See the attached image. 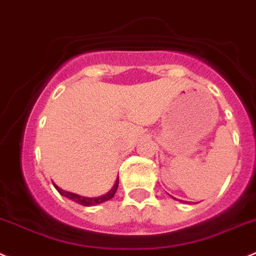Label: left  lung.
Listing matches in <instances>:
<instances>
[{"label":"left lung","instance_id":"obj_1","mask_svg":"<svg viewBox=\"0 0 256 256\" xmlns=\"http://www.w3.org/2000/svg\"><path fill=\"white\" fill-rule=\"evenodd\" d=\"M174 199H175V198H174Z\"/></svg>","mask_w":256,"mask_h":256}]
</instances>
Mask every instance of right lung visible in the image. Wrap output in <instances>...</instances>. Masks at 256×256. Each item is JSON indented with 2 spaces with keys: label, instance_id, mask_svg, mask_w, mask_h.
<instances>
[{
  "label": "right lung",
  "instance_id": "1",
  "mask_svg": "<svg viewBox=\"0 0 256 256\" xmlns=\"http://www.w3.org/2000/svg\"><path fill=\"white\" fill-rule=\"evenodd\" d=\"M54 186L56 188V190L58 191L60 194L62 195V196L68 198V199L72 200V202H78V204L82 205V206H94V205H98V204H102V202H108V200L112 199L114 195H115L116 190H118V178H116L115 181V185L111 188V190L108 191V194H104L101 195V196H98V198H85V196H81V195H78V194H74V192H68V191H65L62 190V188H60L58 186L54 185Z\"/></svg>",
  "mask_w": 256,
  "mask_h": 256
}]
</instances>
